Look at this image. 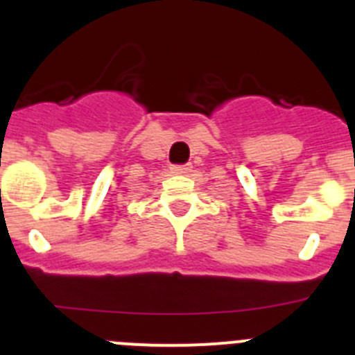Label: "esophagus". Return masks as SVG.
Returning a JSON list of instances; mask_svg holds the SVG:
<instances>
[{"mask_svg":"<svg viewBox=\"0 0 355 355\" xmlns=\"http://www.w3.org/2000/svg\"><path fill=\"white\" fill-rule=\"evenodd\" d=\"M172 174H188V172L192 171V165L188 163V165H174V167H171Z\"/></svg>","mask_w":355,"mask_h":355,"instance_id":"esophagus-1","label":"esophagus"}]
</instances>
